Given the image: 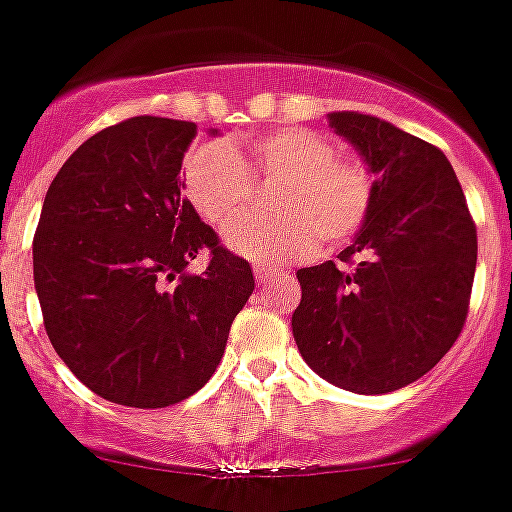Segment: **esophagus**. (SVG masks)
Here are the masks:
<instances>
[{
  "label": "esophagus",
  "instance_id": "1",
  "mask_svg": "<svg viewBox=\"0 0 512 512\" xmlns=\"http://www.w3.org/2000/svg\"><path fill=\"white\" fill-rule=\"evenodd\" d=\"M253 274H256V281H259V284H266V281H271L274 276H281L284 271L274 264H256L253 266Z\"/></svg>",
  "mask_w": 512,
  "mask_h": 512
}]
</instances>
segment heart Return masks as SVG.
Wrapping results in <instances>:
<instances>
[{
    "mask_svg": "<svg viewBox=\"0 0 512 512\" xmlns=\"http://www.w3.org/2000/svg\"><path fill=\"white\" fill-rule=\"evenodd\" d=\"M253 183L271 186L269 216H238L223 228L231 251L253 261L304 259L352 241L372 216L377 175L359 155L309 128H279L246 140H206L180 165V186L206 223L248 206Z\"/></svg>",
    "mask_w": 512,
    "mask_h": 512,
    "instance_id": "b5f03b06",
    "label": "heart"
}]
</instances>
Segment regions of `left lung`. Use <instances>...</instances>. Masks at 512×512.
Masks as SVG:
<instances>
[{"instance_id": "1", "label": "left lung", "mask_w": 512, "mask_h": 512, "mask_svg": "<svg viewBox=\"0 0 512 512\" xmlns=\"http://www.w3.org/2000/svg\"><path fill=\"white\" fill-rule=\"evenodd\" d=\"M329 123L377 175L367 226L337 259L296 271V347L326 382L359 394L407 387L455 344L470 309L478 231L440 148L362 113Z\"/></svg>"}]
</instances>
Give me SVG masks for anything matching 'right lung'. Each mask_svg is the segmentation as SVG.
<instances>
[{
	"label": "right lung",
	"instance_id": "right-lung-1",
	"mask_svg": "<svg viewBox=\"0 0 512 512\" xmlns=\"http://www.w3.org/2000/svg\"><path fill=\"white\" fill-rule=\"evenodd\" d=\"M196 123L138 118L67 158L34 231L47 337L85 387L115 405L183 402L216 372L253 271L180 196ZM198 252L203 275L185 266Z\"/></svg>",
	"mask_w": 512,
	"mask_h": 512
}]
</instances>
